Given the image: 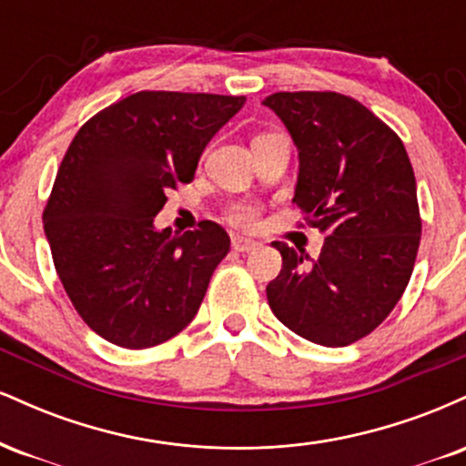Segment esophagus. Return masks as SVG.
<instances>
[{
  "label": "esophagus",
  "mask_w": 466,
  "mask_h": 466,
  "mask_svg": "<svg viewBox=\"0 0 466 466\" xmlns=\"http://www.w3.org/2000/svg\"><path fill=\"white\" fill-rule=\"evenodd\" d=\"M232 248L237 251H254L260 248L258 240H251L248 237H232Z\"/></svg>",
  "instance_id": "esophagus-1"
}]
</instances>
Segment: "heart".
<instances>
[{"instance_id": "obj_1", "label": "heart", "mask_w": 466, "mask_h": 466, "mask_svg": "<svg viewBox=\"0 0 466 466\" xmlns=\"http://www.w3.org/2000/svg\"><path fill=\"white\" fill-rule=\"evenodd\" d=\"M258 215L260 210L256 206H251V203H238V206H234L228 212V221L238 228H254L256 221H258Z\"/></svg>"}]
</instances>
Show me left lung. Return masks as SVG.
<instances>
[{
  "instance_id": "8db88e82",
  "label": "left lung",
  "mask_w": 466,
  "mask_h": 466,
  "mask_svg": "<svg viewBox=\"0 0 466 466\" xmlns=\"http://www.w3.org/2000/svg\"><path fill=\"white\" fill-rule=\"evenodd\" d=\"M300 157L293 203L326 232L322 251L271 243L282 269L267 285L271 311L313 344L349 346L397 307L420 243L416 179L400 137L355 98L278 92L263 100Z\"/></svg>"
}]
</instances>
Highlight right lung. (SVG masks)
I'll return each instance as SVG.
<instances>
[{"instance_id":"right-lung-1","label":"right lung","mask_w":466,"mask_h":466,"mask_svg":"<svg viewBox=\"0 0 466 466\" xmlns=\"http://www.w3.org/2000/svg\"><path fill=\"white\" fill-rule=\"evenodd\" d=\"M245 96L137 92L80 127L44 210L56 274L83 322L140 350L184 330L229 251L215 221L155 229L166 192L195 177L203 148Z\"/></svg>"}]
</instances>
